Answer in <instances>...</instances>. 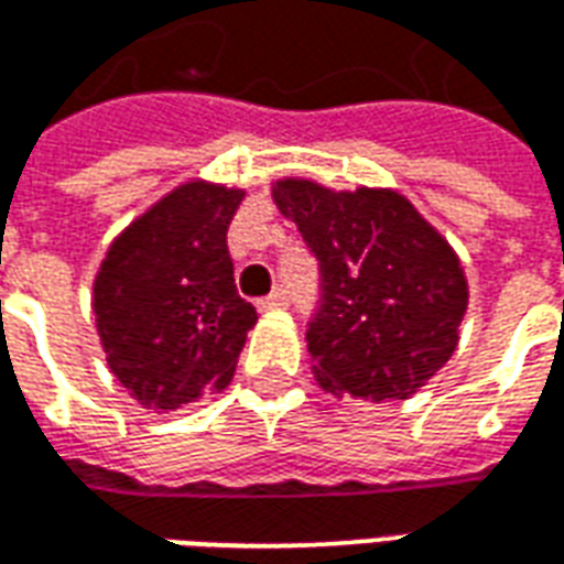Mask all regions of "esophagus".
Instances as JSON below:
<instances>
[{"label": "esophagus", "instance_id": "34e87169", "mask_svg": "<svg viewBox=\"0 0 564 564\" xmlns=\"http://www.w3.org/2000/svg\"><path fill=\"white\" fill-rule=\"evenodd\" d=\"M286 302H290V295H286V290H281V286H278V290H274L269 299H262V302H259V311H274V307H283Z\"/></svg>", "mask_w": 564, "mask_h": 564}]
</instances>
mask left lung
I'll return each instance as SVG.
<instances>
[{"instance_id":"8db88e82","label":"left lung","mask_w":564,"mask_h":564,"mask_svg":"<svg viewBox=\"0 0 564 564\" xmlns=\"http://www.w3.org/2000/svg\"><path fill=\"white\" fill-rule=\"evenodd\" d=\"M274 202L319 262L307 323L319 387L362 402L414 395L459 344L468 283L453 247L392 189L335 193L290 177Z\"/></svg>"}]
</instances>
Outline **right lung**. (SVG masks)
I'll return each mask as SVG.
<instances>
[{"mask_svg": "<svg viewBox=\"0 0 564 564\" xmlns=\"http://www.w3.org/2000/svg\"><path fill=\"white\" fill-rule=\"evenodd\" d=\"M245 193L189 181L108 247L93 283L108 368L132 399L181 411L226 390L257 323L235 290L226 229Z\"/></svg>", "mask_w": 564, "mask_h": 564, "instance_id": "right-lung-1", "label": "right lung"}]
</instances>
